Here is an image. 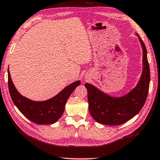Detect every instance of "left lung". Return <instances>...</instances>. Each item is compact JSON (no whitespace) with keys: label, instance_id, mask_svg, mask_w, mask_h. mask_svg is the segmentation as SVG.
Returning <instances> with one entry per match:
<instances>
[{"label":"left lung","instance_id":"obj_1","mask_svg":"<svg viewBox=\"0 0 160 160\" xmlns=\"http://www.w3.org/2000/svg\"><path fill=\"white\" fill-rule=\"evenodd\" d=\"M138 38L143 49V71L134 89L125 96L113 97L93 85L88 83L84 84L87 89L90 114L99 123L110 126L124 123L137 115L144 105L149 92L150 70L147 48L139 36Z\"/></svg>","mask_w":160,"mask_h":160}]
</instances>
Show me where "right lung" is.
<instances>
[{
    "label": "right lung",
    "mask_w": 160,
    "mask_h": 160,
    "mask_svg": "<svg viewBox=\"0 0 160 160\" xmlns=\"http://www.w3.org/2000/svg\"><path fill=\"white\" fill-rule=\"evenodd\" d=\"M80 84V81H76L67 86L56 96L48 100L32 101L23 97L17 91L8 69V89L13 102L27 118L39 125L52 124L58 121L63 115L68 97Z\"/></svg>",
    "instance_id": "1"
}]
</instances>
